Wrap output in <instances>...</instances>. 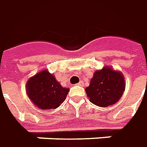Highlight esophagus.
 Segmentation results:
<instances>
[{
	"instance_id": "1",
	"label": "esophagus",
	"mask_w": 147,
	"mask_h": 147,
	"mask_svg": "<svg viewBox=\"0 0 147 147\" xmlns=\"http://www.w3.org/2000/svg\"><path fill=\"white\" fill-rule=\"evenodd\" d=\"M77 85L80 86H83V82H78Z\"/></svg>"
}]
</instances>
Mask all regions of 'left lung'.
Masks as SVG:
<instances>
[{
    "mask_svg": "<svg viewBox=\"0 0 147 147\" xmlns=\"http://www.w3.org/2000/svg\"><path fill=\"white\" fill-rule=\"evenodd\" d=\"M125 79L121 72L105 67L95 71L86 93L94 105L105 108L116 103L125 90Z\"/></svg>",
    "mask_w": 147,
    "mask_h": 147,
    "instance_id": "1",
    "label": "left lung"
}]
</instances>
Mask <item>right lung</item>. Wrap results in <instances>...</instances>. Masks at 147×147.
Listing matches in <instances>:
<instances>
[{
    "instance_id": "right-lung-1",
    "label": "right lung",
    "mask_w": 147,
    "mask_h": 147,
    "mask_svg": "<svg viewBox=\"0 0 147 147\" xmlns=\"http://www.w3.org/2000/svg\"><path fill=\"white\" fill-rule=\"evenodd\" d=\"M69 89L62 87L55 77L47 70L39 72L26 82V93L40 109H55L66 98Z\"/></svg>"
}]
</instances>
